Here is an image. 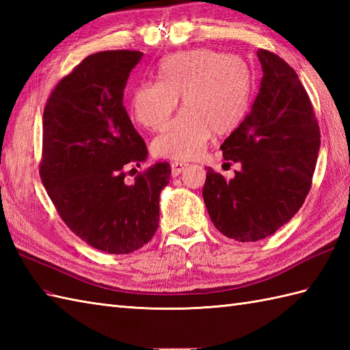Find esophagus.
<instances>
[{
	"label": "esophagus",
	"instance_id": "obj_1",
	"mask_svg": "<svg viewBox=\"0 0 350 350\" xmlns=\"http://www.w3.org/2000/svg\"><path fill=\"white\" fill-rule=\"evenodd\" d=\"M187 168H188L187 162H173L171 163V174H173V177H177L179 174H182Z\"/></svg>",
	"mask_w": 350,
	"mask_h": 350
}]
</instances>
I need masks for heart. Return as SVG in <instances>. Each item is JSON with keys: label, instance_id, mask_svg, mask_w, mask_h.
Here are the masks:
<instances>
[{"label": "heart", "instance_id": "b5f03b06", "mask_svg": "<svg viewBox=\"0 0 350 350\" xmlns=\"http://www.w3.org/2000/svg\"><path fill=\"white\" fill-rule=\"evenodd\" d=\"M156 78L158 83L141 84L133 90L129 108L138 124L159 131L182 98L180 116L153 139V152L161 158H196L213 132H232L247 113L250 73L234 55L211 49L179 52L163 58Z\"/></svg>", "mask_w": 350, "mask_h": 350}]
</instances>
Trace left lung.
<instances>
[{"mask_svg": "<svg viewBox=\"0 0 350 350\" xmlns=\"http://www.w3.org/2000/svg\"><path fill=\"white\" fill-rule=\"evenodd\" d=\"M263 77L251 113L221 150L241 163L234 177L207 168L203 198L219 232L239 242H257L295 217L311 188L321 129L313 105L290 66L258 49Z\"/></svg>", "mask_w": 350, "mask_h": 350, "instance_id": "obj_1", "label": "left lung"}]
</instances>
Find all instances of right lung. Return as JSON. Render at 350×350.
I'll return each mask as SVG.
<instances>
[{
    "label": "right lung",
    "mask_w": 350,
    "mask_h": 350,
    "mask_svg": "<svg viewBox=\"0 0 350 350\" xmlns=\"http://www.w3.org/2000/svg\"><path fill=\"white\" fill-rule=\"evenodd\" d=\"M141 58L143 52L126 49L88 55L57 84L43 111V187L64 224L108 254H129L152 239L170 183L168 162L141 171L133 183L124 179L147 159L123 107Z\"/></svg>",
    "instance_id": "right-lung-1"
}]
</instances>
